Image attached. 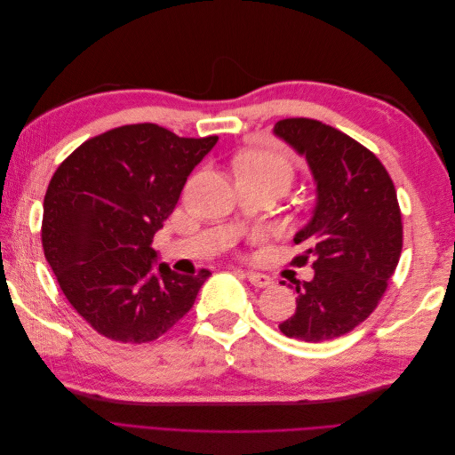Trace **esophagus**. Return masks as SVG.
Instances as JSON below:
<instances>
[{
    "label": "esophagus",
    "instance_id": "obj_1",
    "mask_svg": "<svg viewBox=\"0 0 455 455\" xmlns=\"http://www.w3.org/2000/svg\"><path fill=\"white\" fill-rule=\"evenodd\" d=\"M244 277L249 279L251 284L258 286V288H267L273 284V279L269 277V275H264V273H258V271H246Z\"/></svg>",
    "mask_w": 455,
    "mask_h": 455
}]
</instances>
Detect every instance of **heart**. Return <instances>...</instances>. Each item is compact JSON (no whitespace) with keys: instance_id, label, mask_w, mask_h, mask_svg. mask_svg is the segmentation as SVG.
Returning a JSON list of instances; mask_svg holds the SVG:
<instances>
[{"instance_id":"b5f03b06","label":"heart","mask_w":455,"mask_h":455,"mask_svg":"<svg viewBox=\"0 0 455 455\" xmlns=\"http://www.w3.org/2000/svg\"><path fill=\"white\" fill-rule=\"evenodd\" d=\"M237 164H239V171L269 176V178H275V180H281L286 186L291 184L294 176L291 164L277 156L266 154V151H252V154H246L239 159Z\"/></svg>"}]
</instances>
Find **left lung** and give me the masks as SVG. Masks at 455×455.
Instances as JSON below:
<instances>
[{
  "mask_svg": "<svg viewBox=\"0 0 455 455\" xmlns=\"http://www.w3.org/2000/svg\"><path fill=\"white\" fill-rule=\"evenodd\" d=\"M275 136L304 156L316 204L294 243L313 258L315 277L294 288L296 313L279 324L288 338L319 343L366 321L387 291L403 252V216L389 172L363 144L307 117L275 123ZM284 284V283H283Z\"/></svg>",
  "mask_w": 455,
  "mask_h": 455,
  "instance_id": "obj_1",
  "label": "left lung"
}]
</instances>
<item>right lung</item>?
<instances>
[{"label":"right lung","instance_id":"right-lung-1","mask_svg":"<svg viewBox=\"0 0 455 455\" xmlns=\"http://www.w3.org/2000/svg\"><path fill=\"white\" fill-rule=\"evenodd\" d=\"M216 142L218 136L180 139L139 123L89 139L52 174L44 252L68 301L99 334L154 341L194 307L211 271L154 269L151 241Z\"/></svg>","mask_w":455,"mask_h":455}]
</instances>
